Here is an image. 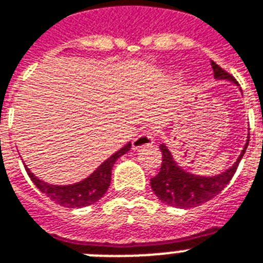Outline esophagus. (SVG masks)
I'll return each instance as SVG.
<instances>
[{"instance_id":"obj_1","label":"esophagus","mask_w":263,"mask_h":263,"mask_svg":"<svg viewBox=\"0 0 263 263\" xmlns=\"http://www.w3.org/2000/svg\"><path fill=\"white\" fill-rule=\"evenodd\" d=\"M154 143V138L153 134L149 131L143 132L132 140V149L134 150H139L140 147H145V146H152Z\"/></svg>"}]
</instances>
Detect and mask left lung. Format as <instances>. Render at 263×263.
Instances as JSON below:
<instances>
[{
	"label": "left lung",
	"mask_w": 263,
	"mask_h": 263,
	"mask_svg": "<svg viewBox=\"0 0 263 263\" xmlns=\"http://www.w3.org/2000/svg\"><path fill=\"white\" fill-rule=\"evenodd\" d=\"M211 66L214 70V78L216 81H229L238 87L236 80L230 74L226 73L225 70L220 69L215 62H211ZM248 140H250V134H247V140L241 153L238 154L237 160L229 168H226L225 171L219 172L216 175L210 176L193 174L183 167H180L172 156L171 150L168 149V146L164 143L160 145V150L163 153V164H161L160 172L150 179V186L154 194L157 196L160 201L176 208L198 207L201 204L207 203L225 189L226 185L233 178L238 163L247 150Z\"/></svg>",
	"instance_id": "8db88e82"
}]
</instances>
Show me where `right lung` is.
Masks as SVG:
<instances>
[{"label":"right lung","mask_w":263,"mask_h":263,"mask_svg":"<svg viewBox=\"0 0 263 263\" xmlns=\"http://www.w3.org/2000/svg\"><path fill=\"white\" fill-rule=\"evenodd\" d=\"M129 149H131V142H128L127 145H124L121 149L111 154L85 179L71 183V185L48 183L45 180H41L34 175L33 172L30 171V168H27V165H25V167L30 179L34 182V185L37 186L45 196L51 198L52 201H55L56 204L66 208H83L96 203L98 200L105 196L110 186L111 170L114 167V163L121 156L128 153Z\"/></svg>","instance_id":"add662e5"}]
</instances>
